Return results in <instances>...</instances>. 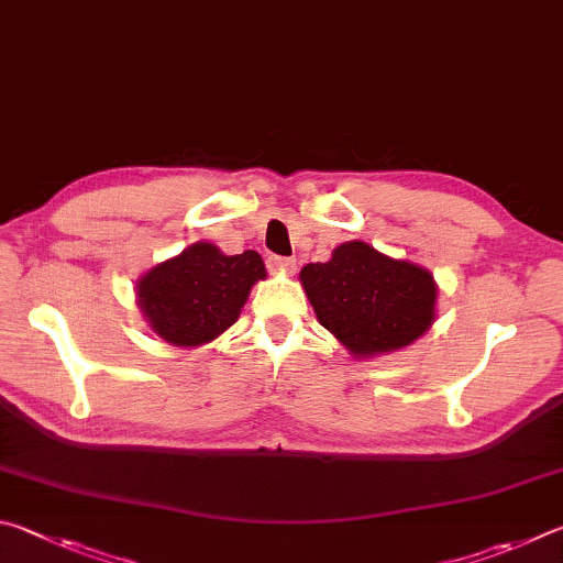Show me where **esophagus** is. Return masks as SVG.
I'll list each match as a JSON object with an SVG mask.
<instances>
[{
    "label": "esophagus",
    "mask_w": 563,
    "mask_h": 563,
    "mask_svg": "<svg viewBox=\"0 0 563 563\" xmlns=\"http://www.w3.org/2000/svg\"><path fill=\"white\" fill-rule=\"evenodd\" d=\"M266 264H269L272 269H276V272H287V274H291L294 269H297V260H294V256L269 254V260H266Z\"/></svg>",
    "instance_id": "esophagus-1"
}]
</instances>
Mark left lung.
Listing matches in <instances>:
<instances>
[{
    "label": "left lung",
    "instance_id": "left-lung-1",
    "mask_svg": "<svg viewBox=\"0 0 563 563\" xmlns=\"http://www.w3.org/2000/svg\"><path fill=\"white\" fill-rule=\"evenodd\" d=\"M299 276L321 327L356 356L408 346L435 319L432 274L366 242L341 244L329 262L307 264Z\"/></svg>",
    "mask_w": 563,
    "mask_h": 563
}]
</instances>
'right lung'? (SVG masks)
Returning <instances> with one entry per match:
<instances>
[{"label":"right lung","instance_id":"right-lung-1","mask_svg":"<svg viewBox=\"0 0 563 563\" xmlns=\"http://www.w3.org/2000/svg\"><path fill=\"white\" fill-rule=\"evenodd\" d=\"M264 276L254 250L227 256L214 244L197 242L137 282V303L157 336L175 346H200L232 327L252 284Z\"/></svg>","mask_w":563,"mask_h":563}]
</instances>
